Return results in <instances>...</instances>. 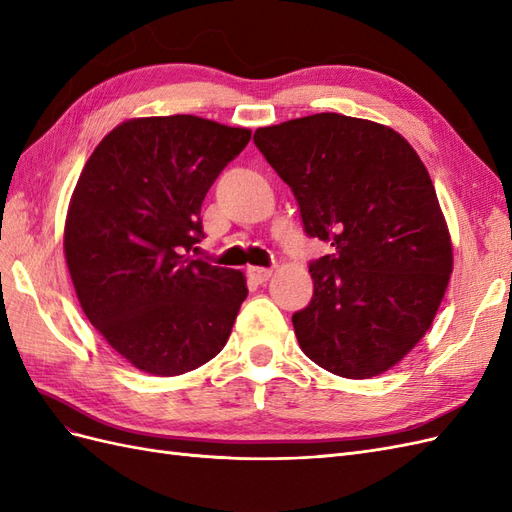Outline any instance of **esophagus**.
<instances>
[{"label": "esophagus", "instance_id": "34e87169", "mask_svg": "<svg viewBox=\"0 0 512 512\" xmlns=\"http://www.w3.org/2000/svg\"><path fill=\"white\" fill-rule=\"evenodd\" d=\"M273 271L271 269H262V267H247V277L256 284H265L271 280Z\"/></svg>", "mask_w": 512, "mask_h": 512}]
</instances>
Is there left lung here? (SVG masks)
<instances>
[{
  "instance_id": "obj_1",
  "label": "left lung",
  "mask_w": 512,
  "mask_h": 512,
  "mask_svg": "<svg viewBox=\"0 0 512 512\" xmlns=\"http://www.w3.org/2000/svg\"><path fill=\"white\" fill-rule=\"evenodd\" d=\"M254 143L307 235L333 247L309 265L314 297L292 316L301 350L335 376L384 374L429 331L453 271L423 160L393 128L339 113L258 128Z\"/></svg>"
}]
</instances>
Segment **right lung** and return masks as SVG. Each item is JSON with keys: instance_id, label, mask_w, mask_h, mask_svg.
I'll return each mask as SVG.
<instances>
[{"instance_id": "1", "label": "right lung", "mask_w": 512, "mask_h": 512, "mask_svg": "<svg viewBox=\"0 0 512 512\" xmlns=\"http://www.w3.org/2000/svg\"><path fill=\"white\" fill-rule=\"evenodd\" d=\"M252 130L196 115L134 117L108 132L72 192L64 254L108 346L151 376H181L226 346L243 271L192 260L200 207Z\"/></svg>"}]
</instances>
